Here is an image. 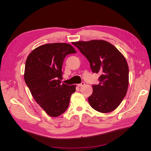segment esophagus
I'll return each instance as SVG.
<instances>
[{
    "instance_id": "esophagus-1",
    "label": "esophagus",
    "mask_w": 151,
    "mask_h": 151,
    "mask_svg": "<svg viewBox=\"0 0 151 151\" xmlns=\"http://www.w3.org/2000/svg\"><path fill=\"white\" fill-rule=\"evenodd\" d=\"M84 84H85V83H84V81H83V82H81L80 84H78V87H82V86H83Z\"/></svg>"
}]
</instances>
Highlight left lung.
Masks as SVG:
<instances>
[{
	"label": "left lung",
	"mask_w": 151,
	"mask_h": 151,
	"mask_svg": "<svg viewBox=\"0 0 151 151\" xmlns=\"http://www.w3.org/2000/svg\"><path fill=\"white\" fill-rule=\"evenodd\" d=\"M90 63L93 73L100 75L99 84L92 85L88 97L91 106L106 113L116 109L125 97L129 86V67L124 55L105 40L77 42L73 43Z\"/></svg>",
	"instance_id": "left-lung-1"
}]
</instances>
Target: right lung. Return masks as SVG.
<instances>
[{
  "instance_id": "add662e5",
  "label": "right lung",
  "mask_w": 151,
  "mask_h": 151,
  "mask_svg": "<svg viewBox=\"0 0 151 151\" xmlns=\"http://www.w3.org/2000/svg\"><path fill=\"white\" fill-rule=\"evenodd\" d=\"M68 43H55L40 46L26 59L24 80L35 100L51 117L67 109L76 86L61 84L62 67L66 55L76 53Z\"/></svg>"
}]
</instances>
